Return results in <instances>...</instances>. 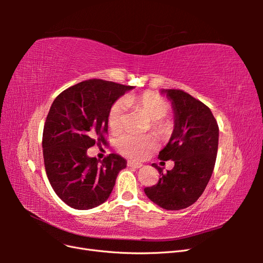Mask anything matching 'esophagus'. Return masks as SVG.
I'll return each mask as SVG.
<instances>
[{"mask_svg": "<svg viewBox=\"0 0 263 263\" xmlns=\"http://www.w3.org/2000/svg\"><path fill=\"white\" fill-rule=\"evenodd\" d=\"M127 165L130 166V168H134V169H139L142 166L141 163H138V162H134V161H127Z\"/></svg>", "mask_w": 263, "mask_h": 263, "instance_id": "1", "label": "esophagus"}]
</instances>
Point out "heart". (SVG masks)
Wrapping results in <instances>:
<instances>
[{
    "mask_svg": "<svg viewBox=\"0 0 263 263\" xmlns=\"http://www.w3.org/2000/svg\"><path fill=\"white\" fill-rule=\"evenodd\" d=\"M128 104L141 108L153 119L151 128L159 135L165 136L171 129L170 122L163 117L169 112V104L160 95L147 91L137 95H128L126 99H118L108 112V126L113 133H119L126 123V112ZM116 146L121 153L134 160H141L157 148V141L153 135L124 134L117 139Z\"/></svg>",
    "mask_w": 263,
    "mask_h": 263,
    "instance_id": "1",
    "label": "heart"
}]
</instances>
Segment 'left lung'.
<instances>
[{
    "mask_svg": "<svg viewBox=\"0 0 263 263\" xmlns=\"http://www.w3.org/2000/svg\"><path fill=\"white\" fill-rule=\"evenodd\" d=\"M172 101L176 125L172 136L159 159L173 160L172 170L160 173L157 184L145 187L151 201L169 211H179L194 204L212 177L218 149V125L209 106L189 93L163 90Z\"/></svg>",
    "mask_w": 263,
    "mask_h": 263,
    "instance_id": "obj_1",
    "label": "left lung"
}]
</instances>
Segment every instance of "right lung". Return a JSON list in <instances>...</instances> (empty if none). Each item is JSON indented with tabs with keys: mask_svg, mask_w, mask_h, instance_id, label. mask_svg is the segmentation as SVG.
I'll use <instances>...</instances> for the list:
<instances>
[{
	"mask_svg": "<svg viewBox=\"0 0 263 263\" xmlns=\"http://www.w3.org/2000/svg\"><path fill=\"white\" fill-rule=\"evenodd\" d=\"M133 86L91 79L68 87L54 99L43 133L47 177L61 200L76 210H90L112 193L126 160L109 154L99 161L90 147L107 144L108 112Z\"/></svg>",
	"mask_w": 263,
	"mask_h": 263,
	"instance_id": "right-lung-1",
	"label": "right lung"
}]
</instances>
